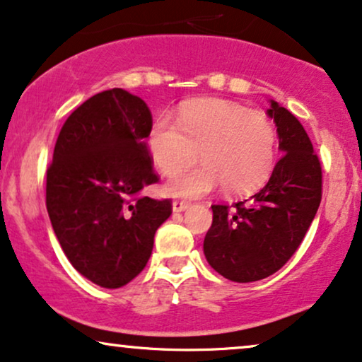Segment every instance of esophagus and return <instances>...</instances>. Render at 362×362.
<instances>
[{"label":"esophagus","instance_id":"1","mask_svg":"<svg viewBox=\"0 0 362 362\" xmlns=\"http://www.w3.org/2000/svg\"><path fill=\"white\" fill-rule=\"evenodd\" d=\"M189 207H190V204L184 202V200H175V202L172 204V210H173V212H177V214L184 212V210H187Z\"/></svg>","mask_w":362,"mask_h":362}]
</instances>
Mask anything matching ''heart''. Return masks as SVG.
I'll return each mask as SVG.
<instances>
[{
    "label": "heart",
    "mask_w": 362,
    "mask_h": 362,
    "mask_svg": "<svg viewBox=\"0 0 362 362\" xmlns=\"http://www.w3.org/2000/svg\"><path fill=\"white\" fill-rule=\"evenodd\" d=\"M277 139L276 125L264 113L226 100L202 98L184 105L178 123L158 117L150 128L148 148L155 165L172 175L167 194L195 199L223 185L230 195H249L271 178ZM199 151L203 165L180 173L194 163Z\"/></svg>",
    "instance_id": "1"
}]
</instances>
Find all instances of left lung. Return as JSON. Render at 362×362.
<instances>
[{
    "label": "left lung",
    "mask_w": 362,
    "mask_h": 362,
    "mask_svg": "<svg viewBox=\"0 0 362 362\" xmlns=\"http://www.w3.org/2000/svg\"><path fill=\"white\" fill-rule=\"evenodd\" d=\"M282 157L262 190L244 202L212 205L204 240L207 262L228 281L272 276L292 257L313 223L322 197L321 162L300 122L271 100Z\"/></svg>",
    "instance_id": "1"
}]
</instances>
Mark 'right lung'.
<instances>
[{
    "label": "right lung",
    "mask_w": 362,
    "mask_h": 362,
    "mask_svg": "<svg viewBox=\"0 0 362 362\" xmlns=\"http://www.w3.org/2000/svg\"><path fill=\"white\" fill-rule=\"evenodd\" d=\"M144 100L112 88L81 103L59 132L47 170V210L73 267L105 289L144 271L170 200L136 197L158 180Z\"/></svg>",
    "instance_id": "1"
}]
</instances>
